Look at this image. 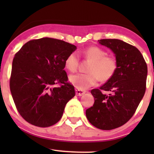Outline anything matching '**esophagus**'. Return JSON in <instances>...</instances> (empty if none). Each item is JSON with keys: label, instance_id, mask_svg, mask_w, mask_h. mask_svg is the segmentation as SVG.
<instances>
[{"label": "esophagus", "instance_id": "esophagus-1", "mask_svg": "<svg viewBox=\"0 0 154 154\" xmlns=\"http://www.w3.org/2000/svg\"><path fill=\"white\" fill-rule=\"evenodd\" d=\"M85 93V90H79V89H75V94H76L77 96H81Z\"/></svg>", "mask_w": 154, "mask_h": 154}]
</instances>
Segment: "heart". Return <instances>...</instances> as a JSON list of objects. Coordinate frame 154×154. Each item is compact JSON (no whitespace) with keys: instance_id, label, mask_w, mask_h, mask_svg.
I'll use <instances>...</instances> for the list:
<instances>
[{"instance_id":"heart-1","label":"heart","mask_w":154,"mask_h":154,"mask_svg":"<svg viewBox=\"0 0 154 154\" xmlns=\"http://www.w3.org/2000/svg\"><path fill=\"white\" fill-rule=\"evenodd\" d=\"M86 60L91 61L87 73H76L70 75L69 81L77 89L85 90L95 85L99 79L106 82L112 79L118 69V61L115 57L106 55V52L97 46H91L82 52ZM80 58L73 52L66 57L65 66L71 72L78 69Z\"/></svg>"}]
</instances>
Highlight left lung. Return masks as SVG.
<instances>
[{"mask_svg":"<svg viewBox=\"0 0 154 154\" xmlns=\"http://www.w3.org/2000/svg\"><path fill=\"white\" fill-rule=\"evenodd\" d=\"M98 41L114 52L118 69L112 79L91 90L94 103L85 114L94 127L109 130L124 125L135 113L146 91L147 65L140 50L130 44L119 39Z\"/></svg>","mask_w":154,"mask_h":154,"instance_id":"1","label":"left lung"}]
</instances>
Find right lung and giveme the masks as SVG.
<instances>
[{"label":"right lung","mask_w":154,"mask_h":154,"mask_svg":"<svg viewBox=\"0 0 154 154\" xmlns=\"http://www.w3.org/2000/svg\"><path fill=\"white\" fill-rule=\"evenodd\" d=\"M75 49L62 40L43 38L28 41L14 54L10 91L18 112L31 125H54L75 96L64 69L66 57Z\"/></svg>","instance_id":"obj_1"}]
</instances>
